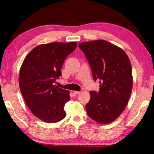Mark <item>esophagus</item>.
<instances>
[{
  "label": "esophagus",
  "instance_id": "1",
  "mask_svg": "<svg viewBox=\"0 0 154 154\" xmlns=\"http://www.w3.org/2000/svg\"><path fill=\"white\" fill-rule=\"evenodd\" d=\"M81 93L80 91H74V94H80Z\"/></svg>",
  "mask_w": 154,
  "mask_h": 154
}]
</instances>
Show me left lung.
Returning <instances> with one entry per match:
<instances>
[{"label":"left lung","instance_id":"obj_1","mask_svg":"<svg viewBox=\"0 0 154 154\" xmlns=\"http://www.w3.org/2000/svg\"><path fill=\"white\" fill-rule=\"evenodd\" d=\"M91 67L98 92L91 91L85 108L88 116L102 124L112 122L127 106L132 88V66L125 51L109 42L99 40L79 45Z\"/></svg>","mask_w":154,"mask_h":154}]
</instances>
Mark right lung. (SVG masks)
I'll return each instance as SVG.
<instances>
[{"label":"right lung","mask_w":154,"mask_h":154,"mask_svg":"<svg viewBox=\"0 0 154 154\" xmlns=\"http://www.w3.org/2000/svg\"><path fill=\"white\" fill-rule=\"evenodd\" d=\"M76 42H52L36 46L27 55L19 74V86L24 100L36 117L49 123L66 117L69 92L54 85L62 76L61 69Z\"/></svg>","instance_id":"add662e5"}]
</instances>
